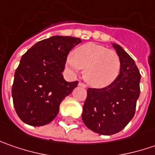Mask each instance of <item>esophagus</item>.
I'll return each instance as SVG.
<instances>
[{"label": "esophagus", "mask_w": 155, "mask_h": 155, "mask_svg": "<svg viewBox=\"0 0 155 155\" xmlns=\"http://www.w3.org/2000/svg\"><path fill=\"white\" fill-rule=\"evenodd\" d=\"M78 85L81 87H84V88H86L87 87V85L85 84H84V83H81V82H79V83H78Z\"/></svg>", "instance_id": "34e87169"}]
</instances>
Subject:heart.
Wrapping results in <instances>:
<instances>
[{
	"label": "heart",
	"instance_id": "1",
	"mask_svg": "<svg viewBox=\"0 0 155 155\" xmlns=\"http://www.w3.org/2000/svg\"><path fill=\"white\" fill-rule=\"evenodd\" d=\"M66 65L74 74L84 69V79L94 88H105L112 84L121 70V61L116 51L103 45L87 43L76 48L73 55L66 58Z\"/></svg>",
	"mask_w": 155,
	"mask_h": 155
}]
</instances>
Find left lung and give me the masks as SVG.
Here are the masks:
<instances>
[{"label": "left lung", "instance_id": "left-lung-1", "mask_svg": "<svg viewBox=\"0 0 155 155\" xmlns=\"http://www.w3.org/2000/svg\"><path fill=\"white\" fill-rule=\"evenodd\" d=\"M112 46L121 61L120 73L110 86L88 89L82 113L87 128L103 135L116 134L128 125L140 96V74L134 59L121 45Z\"/></svg>", "mask_w": 155, "mask_h": 155}]
</instances>
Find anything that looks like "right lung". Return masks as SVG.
I'll return each mask as SVG.
<instances>
[{
	"label": "right lung",
	"instance_id": "1",
	"mask_svg": "<svg viewBox=\"0 0 155 155\" xmlns=\"http://www.w3.org/2000/svg\"><path fill=\"white\" fill-rule=\"evenodd\" d=\"M81 42L78 38L56 35L39 41L21 57L12 97L22 122L39 127L56 117L61 102L78 84L64 80L62 72L69 52Z\"/></svg>",
	"mask_w": 155,
	"mask_h": 155
}]
</instances>
